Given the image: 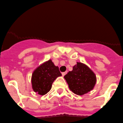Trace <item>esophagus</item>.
Listing matches in <instances>:
<instances>
[{
  "instance_id": "obj_1",
  "label": "esophagus",
  "mask_w": 123,
  "mask_h": 123,
  "mask_svg": "<svg viewBox=\"0 0 123 123\" xmlns=\"http://www.w3.org/2000/svg\"><path fill=\"white\" fill-rule=\"evenodd\" d=\"M66 74H67V72H62V76H64Z\"/></svg>"
}]
</instances>
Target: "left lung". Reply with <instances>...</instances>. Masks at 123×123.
<instances>
[{
    "mask_svg": "<svg viewBox=\"0 0 123 123\" xmlns=\"http://www.w3.org/2000/svg\"><path fill=\"white\" fill-rule=\"evenodd\" d=\"M71 91L78 95H83L93 89L96 82V75L88 66L77 62L73 70L64 76Z\"/></svg>",
    "mask_w": 123,
    "mask_h": 123,
    "instance_id": "1",
    "label": "left lung"
}]
</instances>
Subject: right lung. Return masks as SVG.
<instances>
[{"label": "right lung", "mask_w": 123, "mask_h": 123, "mask_svg": "<svg viewBox=\"0 0 123 123\" xmlns=\"http://www.w3.org/2000/svg\"><path fill=\"white\" fill-rule=\"evenodd\" d=\"M61 75L59 67L55 66L50 59L33 72L31 76L32 88L34 92L39 95H45L51 89L54 81Z\"/></svg>", "instance_id": "right-lung-1"}]
</instances>
